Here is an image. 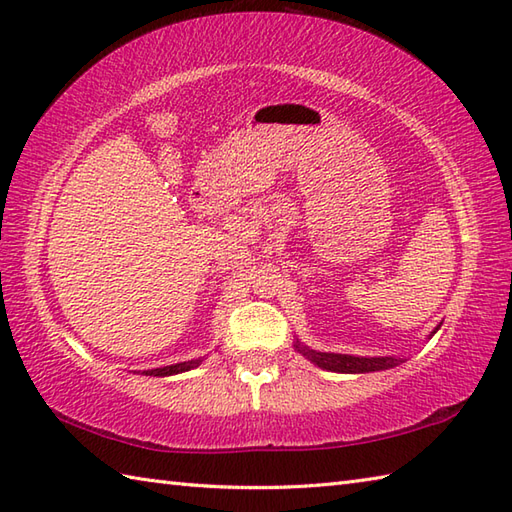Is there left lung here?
<instances>
[{"label":"left lung","mask_w":512,"mask_h":512,"mask_svg":"<svg viewBox=\"0 0 512 512\" xmlns=\"http://www.w3.org/2000/svg\"><path fill=\"white\" fill-rule=\"evenodd\" d=\"M440 330V325L429 336H433ZM295 350L308 358L321 369L339 374H367V372H383V369H391L400 363H405V358L400 356H354V354H334V352H317L312 347L303 345L299 339H295Z\"/></svg>","instance_id":"obj_1"}]
</instances>
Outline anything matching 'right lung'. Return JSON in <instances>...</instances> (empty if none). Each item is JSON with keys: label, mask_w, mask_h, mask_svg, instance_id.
<instances>
[{"label": "right lung", "mask_w": 512, "mask_h": 512, "mask_svg": "<svg viewBox=\"0 0 512 512\" xmlns=\"http://www.w3.org/2000/svg\"><path fill=\"white\" fill-rule=\"evenodd\" d=\"M204 358H191V361H184V363H173V365H167V367H156V369H145V376H176V374H182V372H189V369L202 365Z\"/></svg>", "instance_id": "1"}]
</instances>
